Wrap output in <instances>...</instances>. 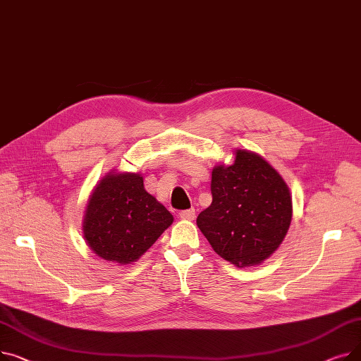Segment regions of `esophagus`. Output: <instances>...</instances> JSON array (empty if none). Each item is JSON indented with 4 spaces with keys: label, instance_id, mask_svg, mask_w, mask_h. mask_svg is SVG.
Segmentation results:
<instances>
[{
    "label": "esophagus",
    "instance_id": "34e87169",
    "mask_svg": "<svg viewBox=\"0 0 361 361\" xmlns=\"http://www.w3.org/2000/svg\"><path fill=\"white\" fill-rule=\"evenodd\" d=\"M195 209L192 207V209H185V211H181L180 214H178V216L181 218V219H185V221H192V219H195Z\"/></svg>",
    "mask_w": 361,
    "mask_h": 361
}]
</instances>
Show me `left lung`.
I'll return each instance as SVG.
<instances>
[{
  "instance_id": "1",
  "label": "left lung",
  "mask_w": 361,
  "mask_h": 361,
  "mask_svg": "<svg viewBox=\"0 0 361 361\" xmlns=\"http://www.w3.org/2000/svg\"><path fill=\"white\" fill-rule=\"evenodd\" d=\"M212 203L197 226L212 249L238 268L268 259L287 235L293 200L287 183L260 155L235 150L234 164L212 169Z\"/></svg>"
}]
</instances>
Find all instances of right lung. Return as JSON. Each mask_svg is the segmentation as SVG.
<instances>
[{
    "mask_svg": "<svg viewBox=\"0 0 361 361\" xmlns=\"http://www.w3.org/2000/svg\"><path fill=\"white\" fill-rule=\"evenodd\" d=\"M173 221L166 207L145 190L143 177L109 173L89 197L83 235L99 257L128 264L137 260Z\"/></svg>",
    "mask_w": 361,
    "mask_h": 361,
    "instance_id": "right-lung-1",
    "label": "right lung"
}]
</instances>
